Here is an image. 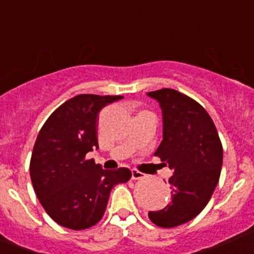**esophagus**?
<instances>
[{
  "instance_id": "obj_1",
  "label": "esophagus",
  "mask_w": 254,
  "mask_h": 254,
  "mask_svg": "<svg viewBox=\"0 0 254 254\" xmlns=\"http://www.w3.org/2000/svg\"><path fill=\"white\" fill-rule=\"evenodd\" d=\"M144 177H145V175L143 174V172L138 171V170H135V169L132 170V180H142V179H144Z\"/></svg>"
}]
</instances>
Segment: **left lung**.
<instances>
[{"label": "left lung", "mask_w": 254, "mask_h": 254, "mask_svg": "<svg viewBox=\"0 0 254 254\" xmlns=\"http://www.w3.org/2000/svg\"><path fill=\"white\" fill-rule=\"evenodd\" d=\"M163 110L164 132L154 155L169 165L172 200L149 211L156 226L171 229L198 215L213 195L223 166V144L206 110L190 96L164 88L149 91Z\"/></svg>", "instance_id": "obj_1"}]
</instances>
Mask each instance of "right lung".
I'll return each instance as SVG.
<instances>
[{
  "label": "right lung",
  "instance_id": "1",
  "mask_svg": "<svg viewBox=\"0 0 254 254\" xmlns=\"http://www.w3.org/2000/svg\"><path fill=\"white\" fill-rule=\"evenodd\" d=\"M121 95L80 94L59 106L41 127L30 159V179L50 218L70 230L101 220L112 187L132 177L126 167L103 170L87 159L99 148L100 110Z\"/></svg>",
  "mask_w": 254,
  "mask_h": 254
}]
</instances>
